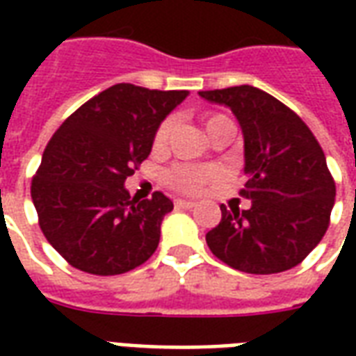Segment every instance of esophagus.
Instances as JSON below:
<instances>
[{
	"label": "esophagus",
	"instance_id": "obj_1",
	"mask_svg": "<svg viewBox=\"0 0 356 356\" xmlns=\"http://www.w3.org/2000/svg\"><path fill=\"white\" fill-rule=\"evenodd\" d=\"M175 204V208L177 209H191L194 208V202L193 200H183V198H177V200L173 202Z\"/></svg>",
	"mask_w": 356,
	"mask_h": 356
}]
</instances>
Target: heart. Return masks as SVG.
I'll return each mask as SVG.
<instances>
[{
	"label": "heart",
	"instance_id": "obj_1",
	"mask_svg": "<svg viewBox=\"0 0 356 356\" xmlns=\"http://www.w3.org/2000/svg\"><path fill=\"white\" fill-rule=\"evenodd\" d=\"M232 124L231 120L223 114H209L204 118V127L208 135L219 125ZM171 129H173V120L165 118L156 127L154 137H152V152H163L170 140ZM219 179V170L213 165H206V163H175L170 170L163 173V183L171 188H175L179 193H196L202 186L209 185Z\"/></svg>",
	"mask_w": 356,
	"mask_h": 356
}]
</instances>
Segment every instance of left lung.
Listing matches in <instances>:
<instances>
[{"instance_id": "1", "label": "left lung", "mask_w": 356, "mask_h": 356, "mask_svg": "<svg viewBox=\"0 0 356 356\" xmlns=\"http://www.w3.org/2000/svg\"><path fill=\"white\" fill-rule=\"evenodd\" d=\"M234 112L244 133L246 185L252 208L221 206L206 234L211 254L250 275H275L311 254L330 225L336 183L313 131L273 95L252 86L200 91Z\"/></svg>"}]
</instances>
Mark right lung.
Masks as SVG:
<instances>
[{
    "label": "right lung",
    "instance_id": "obj_1",
    "mask_svg": "<svg viewBox=\"0 0 356 356\" xmlns=\"http://www.w3.org/2000/svg\"><path fill=\"white\" fill-rule=\"evenodd\" d=\"M186 95L116 83L81 104L49 139L30 193L43 236L72 267L122 275L156 252L173 202L162 193L131 198L124 183Z\"/></svg>",
    "mask_w": 356,
    "mask_h": 356
}]
</instances>
